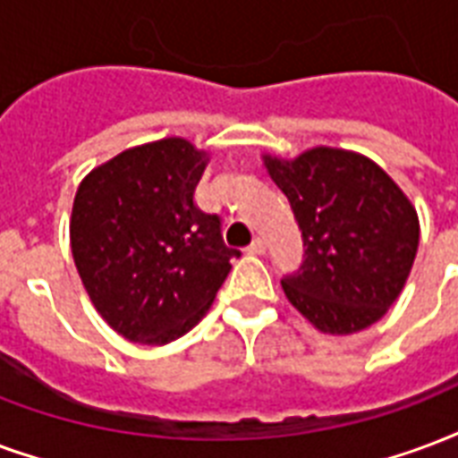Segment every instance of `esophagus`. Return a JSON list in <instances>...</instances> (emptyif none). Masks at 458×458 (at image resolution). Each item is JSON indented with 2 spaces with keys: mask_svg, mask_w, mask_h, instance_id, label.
Returning <instances> with one entry per match:
<instances>
[{
  "mask_svg": "<svg viewBox=\"0 0 458 458\" xmlns=\"http://www.w3.org/2000/svg\"><path fill=\"white\" fill-rule=\"evenodd\" d=\"M264 250H267V245H264L262 238H255L252 242H250V247H247V252H250V255H264Z\"/></svg>",
  "mask_w": 458,
  "mask_h": 458,
  "instance_id": "1",
  "label": "esophagus"
}]
</instances>
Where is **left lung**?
<instances>
[{"label": "left lung", "mask_w": 458, "mask_h": 458, "mask_svg": "<svg viewBox=\"0 0 458 458\" xmlns=\"http://www.w3.org/2000/svg\"><path fill=\"white\" fill-rule=\"evenodd\" d=\"M303 238L301 269L281 279L291 306L320 333L352 335L381 320L415 262V206L364 155L313 148L296 160L264 155Z\"/></svg>", "instance_id": "left-lung-1"}]
</instances>
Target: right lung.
Masks as SVG:
<instances>
[{
  "label": "right lung",
  "instance_id": "add662e5",
  "mask_svg": "<svg viewBox=\"0 0 458 458\" xmlns=\"http://www.w3.org/2000/svg\"><path fill=\"white\" fill-rule=\"evenodd\" d=\"M208 155L184 138L123 150L82 179L70 245L91 303L118 335L167 344L211 308L240 257L194 191Z\"/></svg>",
  "mask_w": 458,
  "mask_h": 458
}]
</instances>
